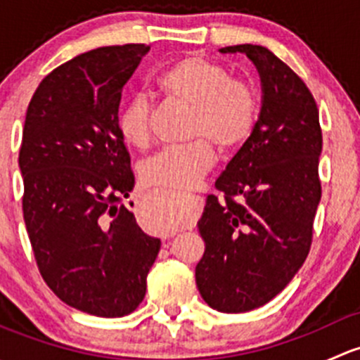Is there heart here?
Wrapping results in <instances>:
<instances>
[{"label": "heart", "mask_w": 360, "mask_h": 360, "mask_svg": "<svg viewBox=\"0 0 360 360\" xmlns=\"http://www.w3.org/2000/svg\"><path fill=\"white\" fill-rule=\"evenodd\" d=\"M158 89L191 110L186 137L190 144L167 148L141 165L144 183L169 190H191L212 169L216 151L231 153L250 139L259 116V94L248 79L231 78L230 69L203 56H186L158 76ZM120 137L134 148H146L151 137V108L144 96L127 101L116 116ZM144 223L153 231L176 228L169 198L151 202Z\"/></svg>", "instance_id": "b5f03b06"}]
</instances>
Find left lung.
<instances>
[{
  "label": "left lung",
  "mask_w": 360,
  "mask_h": 360,
  "mask_svg": "<svg viewBox=\"0 0 360 360\" xmlns=\"http://www.w3.org/2000/svg\"><path fill=\"white\" fill-rule=\"evenodd\" d=\"M261 78L263 101L250 139L216 181L197 226L205 252L195 268L210 308L242 314L274 300L310 252L321 202L322 130L303 79L259 45H235Z\"/></svg>",
  "instance_id": "obj_1"
}]
</instances>
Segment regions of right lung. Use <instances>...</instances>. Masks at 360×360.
<instances>
[{
	"label": "right lung",
	"mask_w": 360,
	"mask_h": 360,
	"mask_svg": "<svg viewBox=\"0 0 360 360\" xmlns=\"http://www.w3.org/2000/svg\"><path fill=\"white\" fill-rule=\"evenodd\" d=\"M148 50L103 46L68 60L41 79L25 112L19 167L36 264L64 303L97 317L139 307L162 244L123 203L134 172L116 129L123 85Z\"/></svg>",
	"instance_id": "1"
}]
</instances>
